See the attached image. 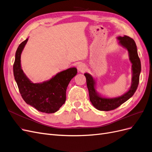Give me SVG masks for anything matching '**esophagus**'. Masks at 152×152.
<instances>
[{"label": "esophagus", "mask_w": 152, "mask_h": 152, "mask_svg": "<svg viewBox=\"0 0 152 152\" xmlns=\"http://www.w3.org/2000/svg\"><path fill=\"white\" fill-rule=\"evenodd\" d=\"M77 70L80 72H84L86 70V66L83 63H80L77 65Z\"/></svg>", "instance_id": "obj_1"}]
</instances>
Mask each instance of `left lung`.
I'll list each match as a JSON object with an SVG mask.
<instances>
[{
	"instance_id": "left-lung-1",
	"label": "left lung",
	"mask_w": 152,
	"mask_h": 152,
	"mask_svg": "<svg viewBox=\"0 0 152 152\" xmlns=\"http://www.w3.org/2000/svg\"><path fill=\"white\" fill-rule=\"evenodd\" d=\"M118 45L127 50L129 58L132 64V79L129 89L124 94L115 98H107L96 91V82L94 78L88 73H85L87 86L89 91L90 101L94 107L100 111H110L118 107L131 98L138 86L141 73V61L137 54V47L134 40L129 37H117Z\"/></svg>"
}]
</instances>
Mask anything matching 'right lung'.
<instances>
[{
	"label": "right lung",
	"instance_id": "add662e5",
	"mask_svg": "<svg viewBox=\"0 0 152 152\" xmlns=\"http://www.w3.org/2000/svg\"><path fill=\"white\" fill-rule=\"evenodd\" d=\"M27 38L18 46L13 65V73L20 93L25 102L39 111L46 113L57 112L66 101V91L70 80L77 73L75 67L58 73L51 79L40 83H33L23 71L21 54L28 41Z\"/></svg>",
	"mask_w": 152,
	"mask_h": 152
}]
</instances>
